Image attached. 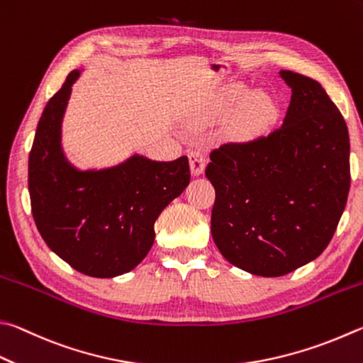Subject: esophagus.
Returning a JSON list of instances; mask_svg holds the SVG:
<instances>
[{
	"mask_svg": "<svg viewBox=\"0 0 363 363\" xmlns=\"http://www.w3.org/2000/svg\"><path fill=\"white\" fill-rule=\"evenodd\" d=\"M189 160H190V169H192L194 176H200L204 167H206V155L201 149H192L189 154Z\"/></svg>",
	"mask_w": 363,
	"mask_h": 363,
	"instance_id": "1",
	"label": "esophagus"
}]
</instances>
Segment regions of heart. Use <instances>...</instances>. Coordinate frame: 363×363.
<instances>
[{"instance_id": "1", "label": "heart", "mask_w": 363, "mask_h": 363, "mask_svg": "<svg viewBox=\"0 0 363 363\" xmlns=\"http://www.w3.org/2000/svg\"><path fill=\"white\" fill-rule=\"evenodd\" d=\"M241 90L235 89L232 90V96L240 95ZM273 114V103L269 101V98L263 94H254L249 96L246 101L245 111H242V118L245 122L249 123L250 127H260L265 123Z\"/></svg>"}]
</instances>
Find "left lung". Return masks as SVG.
Listing matches in <instances>:
<instances>
[{
  "label": "left lung",
  "mask_w": 363,
  "mask_h": 363,
  "mask_svg": "<svg viewBox=\"0 0 363 363\" xmlns=\"http://www.w3.org/2000/svg\"><path fill=\"white\" fill-rule=\"evenodd\" d=\"M292 89L284 123L265 136L211 150L216 190L211 235L232 265L284 276L324 252L345 211L349 133L338 108L311 77L282 69Z\"/></svg>",
  "instance_id": "1"
}]
</instances>
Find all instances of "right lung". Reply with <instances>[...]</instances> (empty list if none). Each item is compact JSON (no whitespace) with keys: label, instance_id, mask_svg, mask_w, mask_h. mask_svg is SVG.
I'll list each match as a JSON object with an SVG mask.
<instances>
[{"label":"right lung","instance_id":"add662e5","mask_svg":"<svg viewBox=\"0 0 363 363\" xmlns=\"http://www.w3.org/2000/svg\"><path fill=\"white\" fill-rule=\"evenodd\" d=\"M45 104L28 159L31 213L45 245L79 273L116 278L128 273L154 245V223L190 182L186 155L155 162L133 155L117 167L77 169L62 149V121L72 84Z\"/></svg>","mask_w":363,"mask_h":363}]
</instances>
